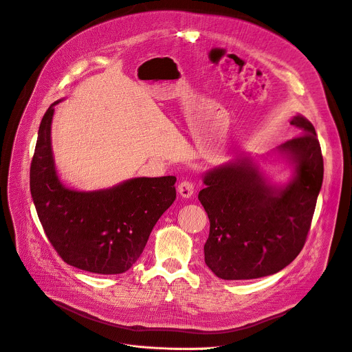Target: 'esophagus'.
I'll return each instance as SVG.
<instances>
[{
	"label": "esophagus",
	"mask_w": 352,
	"mask_h": 352,
	"mask_svg": "<svg viewBox=\"0 0 352 352\" xmlns=\"http://www.w3.org/2000/svg\"><path fill=\"white\" fill-rule=\"evenodd\" d=\"M178 192L182 198H191V195L194 194V184L192 181L184 179L178 184Z\"/></svg>",
	"instance_id": "34e87169"
}]
</instances>
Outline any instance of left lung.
I'll use <instances>...</instances> for the list:
<instances>
[{"label":"left lung","instance_id":"8db88e82","mask_svg":"<svg viewBox=\"0 0 352 352\" xmlns=\"http://www.w3.org/2000/svg\"><path fill=\"white\" fill-rule=\"evenodd\" d=\"M301 134L278 146L294 164L292 181L277 188L250 157L236 158L204 175L198 199L209 218L205 263L223 280L274 274L306 243L321 190L324 162L314 126L300 114Z\"/></svg>","mask_w":352,"mask_h":352}]
</instances>
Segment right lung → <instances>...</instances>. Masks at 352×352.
<instances>
[{"label":"right lung","mask_w":352,"mask_h":352,"mask_svg":"<svg viewBox=\"0 0 352 352\" xmlns=\"http://www.w3.org/2000/svg\"><path fill=\"white\" fill-rule=\"evenodd\" d=\"M55 102L38 130L30 186L46 238L67 265L98 274L127 272L143 253L160 217L175 201L173 175L133 178L82 192L59 181L51 147Z\"/></svg>","instance_id":"1"}]
</instances>
